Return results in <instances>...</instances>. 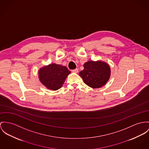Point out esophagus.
Listing matches in <instances>:
<instances>
[{
    "label": "esophagus",
    "instance_id": "1",
    "mask_svg": "<svg viewBox=\"0 0 149 149\" xmlns=\"http://www.w3.org/2000/svg\"><path fill=\"white\" fill-rule=\"evenodd\" d=\"M78 69H74V70H72V72H75V73H77V72H78Z\"/></svg>",
    "mask_w": 149,
    "mask_h": 149
}]
</instances>
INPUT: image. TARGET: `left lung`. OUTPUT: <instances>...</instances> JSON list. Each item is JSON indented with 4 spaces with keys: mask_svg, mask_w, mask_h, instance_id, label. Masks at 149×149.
I'll return each instance as SVG.
<instances>
[{
    "mask_svg": "<svg viewBox=\"0 0 149 149\" xmlns=\"http://www.w3.org/2000/svg\"><path fill=\"white\" fill-rule=\"evenodd\" d=\"M84 69L79 75L84 82L92 88L103 86L109 80L111 75L109 66L102 61H88L83 65Z\"/></svg>",
    "mask_w": 149,
    "mask_h": 149,
    "instance_id": "obj_1",
    "label": "left lung"
}]
</instances>
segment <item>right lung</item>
<instances>
[{"instance_id": "add662e5", "label": "right lung", "mask_w": 149, "mask_h": 149, "mask_svg": "<svg viewBox=\"0 0 149 149\" xmlns=\"http://www.w3.org/2000/svg\"><path fill=\"white\" fill-rule=\"evenodd\" d=\"M70 73V71L66 67L55 63L40 69L38 72L41 82L48 89L53 91L62 86Z\"/></svg>"}]
</instances>
